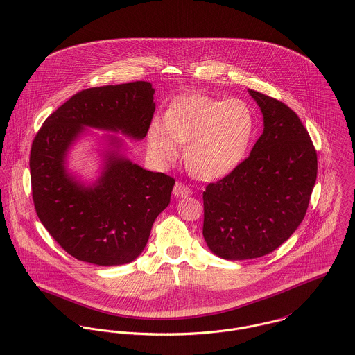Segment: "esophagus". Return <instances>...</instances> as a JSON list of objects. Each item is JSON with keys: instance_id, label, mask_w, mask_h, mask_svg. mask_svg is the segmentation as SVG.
I'll return each mask as SVG.
<instances>
[{"instance_id": "obj_1", "label": "esophagus", "mask_w": 355, "mask_h": 355, "mask_svg": "<svg viewBox=\"0 0 355 355\" xmlns=\"http://www.w3.org/2000/svg\"><path fill=\"white\" fill-rule=\"evenodd\" d=\"M173 193H174V196L175 197H187L192 195V191H191V188H188L185 184H182V182L178 181V182H175V185H174Z\"/></svg>"}]
</instances>
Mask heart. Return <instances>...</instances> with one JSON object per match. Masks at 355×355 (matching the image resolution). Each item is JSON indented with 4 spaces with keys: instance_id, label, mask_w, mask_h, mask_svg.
I'll list each match as a JSON object with an SVG mask.
<instances>
[{
    "instance_id": "heart-1",
    "label": "heart",
    "mask_w": 355,
    "mask_h": 355,
    "mask_svg": "<svg viewBox=\"0 0 355 355\" xmlns=\"http://www.w3.org/2000/svg\"><path fill=\"white\" fill-rule=\"evenodd\" d=\"M254 132V117L241 99L205 95L180 96L167 107L163 123L153 122L147 143L154 159L168 164L185 146V166L200 180L215 181L243 160Z\"/></svg>"
}]
</instances>
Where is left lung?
Listing matches in <instances>:
<instances>
[{
  "label": "left lung",
  "instance_id": "obj_1",
  "mask_svg": "<svg viewBox=\"0 0 355 355\" xmlns=\"http://www.w3.org/2000/svg\"><path fill=\"white\" fill-rule=\"evenodd\" d=\"M264 130L250 155L202 192V236L216 256L248 260L274 252L305 218L317 177L308 130L284 103L249 89Z\"/></svg>",
  "mask_w": 355,
  "mask_h": 355
}]
</instances>
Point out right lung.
<instances>
[{
	"label": "right lung",
	"mask_w": 355,
	"mask_h": 355,
	"mask_svg": "<svg viewBox=\"0 0 355 355\" xmlns=\"http://www.w3.org/2000/svg\"><path fill=\"white\" fill-rule=\"evenodd\" d=\"M154 94L148 81L80 91L47 117L33 141L35 211L50 236L80 261L105 267L133 261L170 202L174 178L130 162L116 136H107L95 182L87 185L67 168L68 153L85 128L144 139L155 112Z\"/></svg>",
	"instance_id": "add662e5"
}]
</instances>
